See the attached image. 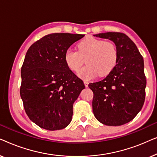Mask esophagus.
<instances>
[{"mask_svg": "<svg viewBox=\"0 0 157 157\" xmlns=\"http://www.w3.org/2000/svg\"><path fill=\"white\" fill-rule=\"evenodd\" d=\"M83 83H84V85H85V86L86 87H88V85H89V82H88L87 81H83Z\"/></svg>", "mask_w": 157, "mask_h": 157, "instance_id": "esophagus-1", "label": "esophagus"}]
</instances>
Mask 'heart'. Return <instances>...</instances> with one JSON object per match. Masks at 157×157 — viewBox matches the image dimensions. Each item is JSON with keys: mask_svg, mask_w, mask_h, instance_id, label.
I'll return each mask as SVG.
<instances>
[{"mask_svg": "<svg viewBox=\"0 0 157 157\" xmlns=\"http://www.w3.org/2000/svg\"><path fill=\"white\" fill-rule=\"evenodd\" d=\"M78 51L68 48L64 53V61L70 69L77 71L79 77L86 80L98 76H106L112 71L118 61L117 47L112 42L87 37L78 43Z\"/></svg>", "mask_w": 157, "mask_h": 157, "instance_id": "heart-1", "label": "heart"}]
</instances>
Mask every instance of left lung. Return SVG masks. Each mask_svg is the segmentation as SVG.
<instances>
[{
	"label": "left lung",
	"instance_id": "obj_1",
	"mask_svg": "<svg viewBox=\"0 0 157 157\" xmlns=\"http://www.w3.org/2000/svg\"><path fill=\"white\" fill-rule=\"evenodd\" d=\"M114 43L117 65L102 81L89 84L94 93V117L107 126H121L132 121L142 109L147 84L144 59L126 34L107 32L94 35Z\"/></svg>",
	"mask_w": 157,
	"mask_h": 157
}]
</instances>
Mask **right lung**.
Returning a JSON list of instances; mask_svg holds the SVG:
<instances>
[{
    "mask_svg": "<svg viewBox=\"0 0 157 157\" xmlns=\"http://www.w3.org/2000/svg\"><path fill=\"white\" fill-rule=\"evenodd\" d=\"M84 35L51 33L32 44L21 68L20 94L25 113L46 130L66 128L73 104L85 88L64 61L66 51Z\"/></svg>",
    "mask_w": 157,
    "mask_h": 157,
    "instance_id": "right-lung-1",
    "label": "right lung"
}]
</instances>
